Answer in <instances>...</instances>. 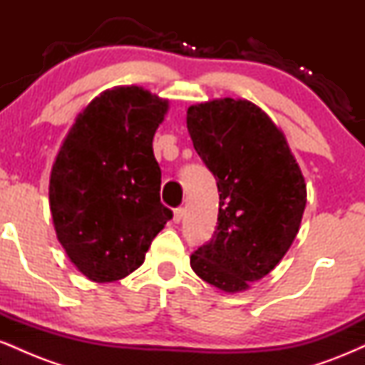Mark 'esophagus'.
I'll list each match as a JSON object with an SVG mask.
<instances>
[{"mask_svg":"<svg viewBox=\"0 0 365 365\" xmlns=\"http://www.w3.org/2000/svg\"><path fill=\"white\" fill-rule=\"evenodd\" d=\"M183 207H177L175 209V212H173V221L175 223H180V221H182V217H183Z\"/></svg>","mask_w":365,"mask_h":365,"instance_id":"1","label":"esophagus"}]
</instances>
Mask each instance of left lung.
I'll return each instance as SVG.
<instances>
[{"mask_svg":"<svg viewBox=\"0 0 365 365\" xmlns=\"http://www.w3.org/2000/svg\"><path fill=\"white\" fill-rule=\"evenodd\" d=\"M187 128L220 192L216 232L190 266L220 290L244 292L274 269L299 233L307 202L302 171L282 130L245 99L190 106Z\"/></svg>","mask_w":365,"mask_h":365,"instance_id":"8db88e82","label":"left lung"}]
</instances>
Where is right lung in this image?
<instances>
[{"label": "right lung", "instance_id": "obj_1", "mask_svg": "<svg viewBox=\"0 0 365 365\" xmlns=\"http://www.w3.org/2000/svg\"><path fill=\"white\" fill-rule=\"evenodd\" d=\"M168 101L142 87H115L92 99L70 128L49 180L56 237L77 269L115 282L144 262L173 212L159 199L154 133Z\"/></svg>", "mask_w": 365, "mask_h": 365}]
</instances>
